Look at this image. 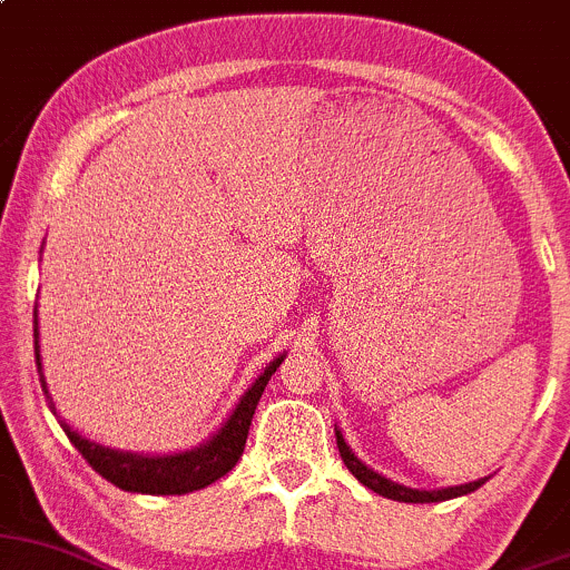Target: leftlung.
<instances>
[{
  "mask_svg": "<svg viewBox=\"0 0 570 570\" xmlns=\"http://www.w3.org/2000/svg\"><path fill=\"white\" fill-rule=\"evenodd\" d=\"M336 432V449H340V456L342 462H345V468L351 470L356 479L364 483L366 489H372V492L383 494V498L389 500H400V503H440V500H451V498H459V494H470L475 492V489L481 487L487 479H479V481H470V483H462V487H445V489H410L405 483H396L391 479H385V475L375 473L372 468H366L361 459L353 454L351 445L345 443V438H342L340 430Z\"/></svg>",
  "mask_w": 570,
  "mask_h": 570,
  "instance_id": "obj_1",
  "label": "left lung"
}]
</instances>
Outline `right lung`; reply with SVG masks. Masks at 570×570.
<instances>
[{"instance_id":"obj_1","label":"right lung","mask_w":570,"mask_h":570,"mask_svg":"<svg viewBox=\"0 0 570 570\" xmlns=\"http://www.w3.org/2000/svg\"><path fill=\"white\" fill-rule=\"evenodd\" d=\"M38 307H35V364H38L40 372V385L46 391V400L51 402V394H48L46 375H42L40 364V345H38ZM285 361L277 356L266 370L261 372V377L244 391V396L238 400V405L230 419L219 426L217 434H212L206 443L195 445L189 451H179V454H132V451H119V449H106V445L95 443V440L81 438L70 424H65L57 415V407L53 402L51 413L57 415L59 424L70 443L76 445L78 454H81L91 464L95 473H100L102 479L111 481L114 487L125 489V492H140V494H187L195 492V489H204L223 479L228 470H234V464L244 454V443H247L249 424H253L255 407H258L263 389L272 381V375L277 372V366Z\"/></svg>"}]
</instances>
